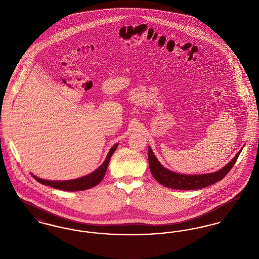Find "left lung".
I'll list each match as a JSON object with an SVG mask.
<instances>
[{
	"label": "left lung",
	"mask_w": 259,
	"mask_h": 259,
	"mask_svg": "<svg viewBox=\"0 0 259 259\" xmlns=\"http://www.w3.org/2000/svg\"><path fill=\"white\" fill-rule=\"evenodd\" d=\"M241 151L242 149L225 167H223L218 172L206 175H181L178 172L169 171L166 168H164L161 165L160 162L157 160L150 147L148 148V164L153 178L161 185L172 189L194 190L207 187L209 185H213L222 181L234 166Z\"/></svg>",
	"instance_id": "1"
}]
</instances>
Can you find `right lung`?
Listing matches in <instances>:
<instances>
[{"label":"right lung","mask_w":259,"mask_h":259,"mask_svg":"<svg viewBox=\"0 0 259 259\" xmlns=\"http://www.w3.org/2000/svg\"><path fill=\"white\" fill-rule=\"evenodd\" d=\"M117 148V144L114 145L111 150L108 153V156L106 158L105 162L99 167L96 171H94L89 175H87L85 177L76 179V180H72V181H63V182H56V181H46L42 179L37 178L36 176L32 175L33 178L38 182L39 184L45 185H50L51 187L54 188H58L61 190H65V191H80V190H87L89 189L95 185H98L99 183L103 180L109 162L111 159V155L113 154V152L115 151V149Z\"/></svg>","instance_id":"right-lung-1"}]
</instances>
